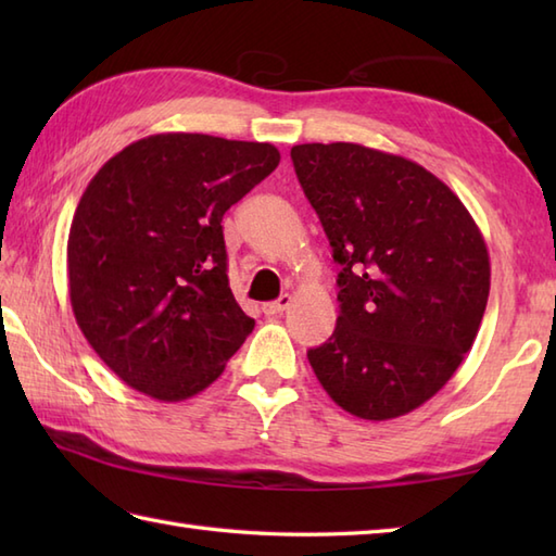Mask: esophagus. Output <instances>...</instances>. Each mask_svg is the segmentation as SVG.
Returning <instances> with one entry per match:
<instances>
[{"label":"esophagus","instance_id":"obj_1","mask_svg":"<svg viewBox=\"0 0 556 556\" xmlns=\"http://www.w3.org/2000/svg\"><path fill=\"white\" fill-rule=\"evenodd\" d=\"M289 305H291V296H289V293H281L277 301H269V303L263 305V313L265 315H279V313H285Z\"/></svg>","mask_w":556,"mask_h":556}]
</instances>
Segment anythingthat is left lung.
<instances>
[{
    "mask_svg": "<svg viewBox=\"0 0 556 556\" xmlns=\"http://www.w3.org/2000/svg\"><path fill=\"white\" fill-rule=\"evenodd\" d=\"M291 160L341 267L337 327L308 351L317 380L351 416H406L473 346L490 296L488 245L452 188L406 157L305 143Z\"/></svg>",
    "mask_w": 556,
    "mask_h": 556,
    "instance_id": "obj_1",
    "label": "left lung"
}]
</instances>
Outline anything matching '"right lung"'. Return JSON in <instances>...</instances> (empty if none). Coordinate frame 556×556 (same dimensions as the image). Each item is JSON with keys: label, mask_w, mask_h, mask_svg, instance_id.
Here are the masks:
<instances>
[{"label": "right lung", "mask_w": 556, "mask_h": 556, "mask_svg": "<svg viewBox=\"0 0 556 556\" xmlns=\"http://www.w3.org/2000/svg\"><path fill=\"white\" fill-rule=\"evenodd\" d=\"M277 164L269 143L157 134L92 176L68 231L71 308L136 392H203L253 332L229 289L222 217Z\"/></svg>", "instance_id": "obj_1"}]
</instances>
